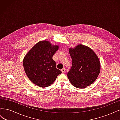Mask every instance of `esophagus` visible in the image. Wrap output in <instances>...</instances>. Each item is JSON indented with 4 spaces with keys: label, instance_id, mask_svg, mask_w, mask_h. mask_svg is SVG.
Listing matches in <instances>:
<instances>
[{
    "label": "esophagus",
    "instance_id": "1",
    "mask_svg": "<svg viewBox=\"0 0 120 120\" xmlns=\"http://www.w3.org/2000/svg\"><path fill=\"white\" fill-rule=\"evenodd\" d=\"M61 71V72H62L63 73H64V72H65V71H66V69H65V68H63Z\"/></svg>",
    "mask_w": 120,
    "mask_h": 120
}]
</instances>
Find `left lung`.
Here are the masks:
<instances>
[{
    "instance_id": "8db88e82",
    "label": "left lung",
    "mask_w": 120,
    "mask_h": 120,
    "mask_svg": "<svg viewBox=\"0 0 120 120\" xmlns=\"http://www.w3.org/2000/svg\"><path fill=\"white\" fill-rule=\"evenodd\" d=\"M72 66L67 74L71 83L76 88H86L96 81L99 75L101 64L99 58L88 46L78 45L69 49Z\"/></svg>"
}]
</instances>
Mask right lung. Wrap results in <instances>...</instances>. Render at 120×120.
<instances>
[{"mask_svg":"<svg viewBox=\"0 0 120 120\" xmlns=\"http://www.w3.org/2000/svg\"><path fill=\"white\" fill-rule=\"evenodd\" d=\"M59 45H52L47 41L35 45L24 56V71L32 82L38 86H49L61 73L56 68L52 56L59 49Z\"/></svg>","mask_w":120,"mask_h":120,"instance_id":"add662e5","label":"right lung"}]
</instances>
